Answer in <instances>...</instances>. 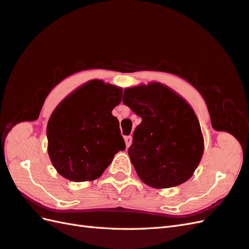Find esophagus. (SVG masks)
Returning <instances> with one entry per match:
<instances>
[{
  "mask_svg": "<svg viewBox=\"0 0 249 249\" xmlns=\"http://www.w3.org/2000/svg\"><path fill=\"white\" fill-rule=\"evenodd\" d=\"M125 143H126V147L128 148L131 145V141H132V137L131 136H127L124 138Z\"/></svg>",
  "mask_w": 249,
  "mask_h": 249,
  "instance_id": "obj_1",
  "label": "esophagus"
}]
</instances>
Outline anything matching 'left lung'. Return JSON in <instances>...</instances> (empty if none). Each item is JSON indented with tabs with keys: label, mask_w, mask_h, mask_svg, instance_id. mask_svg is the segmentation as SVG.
<instances>
[{
	"label": "left lung",
	"mask_w": 249,
	"mask_h": 249,
	"mask_svg": "<svg viewBox=\"0 0 249 249\" xmlns=\"http://www.w3.org/2000/svg\"><path fill=\"white\" fill-rule=\"evenodd\" d=\"M123 103L142 119L128 148L141 180L157 189L186 182L204 153V139L193 109L158 83L125 89Z\"/></svg>",
	"instance_id": "8db88e82"
}]
</instances>
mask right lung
<instances>
[{
  "label": "right lung",
  "mask_w": 249,
  "mask_h": 249,
  "mask_svg": "<svg viewBox=\"0 0 249 249\" xmlns=\"http://www.w3.org/2000/svg\"><path fill=\"white\" fill-rule=\"evenodd\" d=\"M123 90L91 80L68 95L52 113L46 127L48 152L61 176L72 181L94 180L126 145L112 109Z\"/></svg>",
  "instance_id": "obj_1"
}]
</instances>
